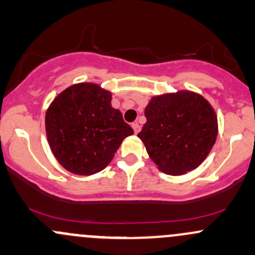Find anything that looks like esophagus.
<instances>
[{
	"label": "esophagus",
	"instance_id": "obj_1",
	"mask_svg": "<svg viewBox=\"0 0 255 255\" xmlns=\"http://www.w3.org/2000/svg\"><path fill=\"white\" fill-rule=\"evenodd\" d=\"M132 128H133V130H134V133H139V130H140V126H139V123L138 122H134V123H132Z\"/></svg>",
	"mask_w": 255,
	"mask_h": 255
}]
</instances>
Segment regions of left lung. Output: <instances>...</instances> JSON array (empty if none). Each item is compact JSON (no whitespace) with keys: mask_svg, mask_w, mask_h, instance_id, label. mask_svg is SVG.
Segmentation results:
<instances>
[{"mask_svg":"<svg viewBox=\"0 0 255 255\" xmlns=\"http://www.w3.org/2000/svg\"><path fill=\"white\" fill-rule=\"evenodd\" d=\"M145 117L146 123L138 136L150 158L166 174L181 175L197 168L218 135L214 109L192 92L153 97Z\"/></svg>","mask_w":255,"mask_h":255,"instance_id":"left-lung-1","label":"left lung"}]
</instances>
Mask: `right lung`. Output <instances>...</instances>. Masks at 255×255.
Segmentation results:
<instances>
[{"instance_id": "add662e5", "label": "right lung", "mask_w": 255, "mask_h": 255, "mask_svg": "<svg viewBox=\"0 0 255 255\" xmlns=\"http://www.w3.org/2000/svg\"><path fill=\"white\" fill-rule=\"evenodd\" d=\"M50 150L69 172L91 175L114 158L133 129L111 106V93L94 83L74 85L53 100L46 114Z\"/></svg>"}]
</instances>
